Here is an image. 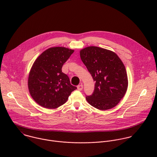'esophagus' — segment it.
I'll return each instance as SVG.
<instances>
[{"instance_id":"esophagus-1","label":"esophagus","mask_w":157,"mask_h":157,"mask_svg":"<svg viewBox=\"0 0 157 157\" xmlns=\"http://www.w3.org/2000/svg\"><path fill=\"white\" fill-rule=\"evenodd\" d=\"M77 88H78V89L79 91H81L82 89V88H83V85L82 84H79V85H78L77 86Z\"/></svg>"}]
</instances>
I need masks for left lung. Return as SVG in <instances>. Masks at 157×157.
<instances>
[{
  "instance_id": "obj_1",
  "label": "left lung",
  "mask_w": 157,
  "mask_h": 157,
  "mask_svg": "<svg viewBox=\"0 0 157 157\" xmlns=\"http://www.w3.org/2000/svg\"><path fill=\"white\" fill-rule=\"evenodd\" d=\"M80 56L96 82L93 94L86 96L88 103L102 110L115 107L128 86L122 61L115 53L97 47L82 49Z\"/></svg>"
}]
</instances>
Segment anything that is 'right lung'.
<instances>
[{
  "label": "right lung",
  "mask_w": 157,
  "mask_h": 157,
  "mask_svg": "<svg viewBox=\"0 0 157 157\" xmlns=\"http://www.w3.org/2000/svg\"><path fill=\"white\" fill-rule=\"evenodd\" d=\"M73 52V50L64 47H53L43 52L34 62L28 86L31 96L41 106L57 108L77 89L61 70Z\"/></svg>",
  "instance_id": "right-lung-1"
}]
</instances>
